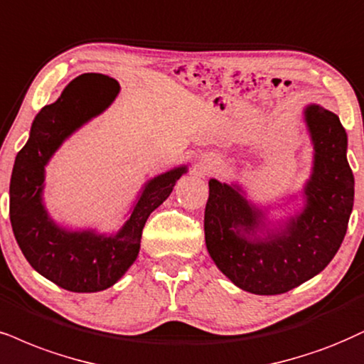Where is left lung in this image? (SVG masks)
Here are the masks:
<instances>
[{
    "label": "left lung",
    "mask_w": 364,
    "mask_h": 364,
    "mask_svg": "<svg viewBox=\"0 0 364 364\" xmlns=\"http://www.w3.org/2000/svg\"><path fill=\"white\" fill-rule=\"evenodd\" d=\"M307 127L316 145L314 173L306 187L307 208L267 241L243 236L258 226L262 213L232 187L209 182L204 210L205 246L232 284L258 295L285 294L316 277L338 253L354 200V177L346 159L348 138L338 116L309 106Z\"/></svg>",
    "instance_id": "left-lung-1"
}]
</instances>
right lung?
Here are the masks:
<instances>
[{"mask_svg":"<svg viewBox=\"0 0 364 364\" xmlns=\"http://www.w3.org/2000/svg\"><path fill=\"white\" fill-rule=\"evenodd\" d=\"M118 82L102 74L74 79L53 102L42 107L26 145L18 151L10 182V219L21 253L40 275L70 291H100L114 285L140 251L145 223L172 192L186 168L150 181L124 228L113 237L67 232L42 205L43 167L74 129L100 114L118 94Z\"/></svg>","mask_w":364,"mask_h":364,"instance_id":"right-lung-1","label":"right lung"}]
</instances>
